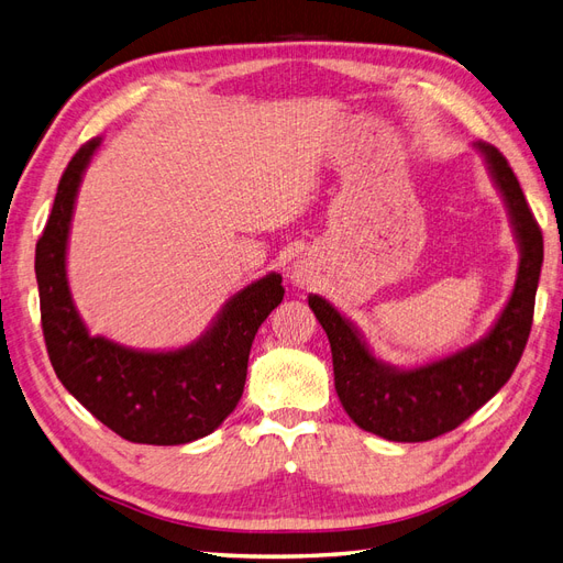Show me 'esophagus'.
Returning <instances> with one entry per match:
<instances>
[{
  "label": "esophagus",
  "mask_w": 563,
  "mask_h": 563,
  "mask_svg": "<svg viewBox=\"0 0 563 563\" xmlns=\"http://www.w3.org/2000/svg\"><path fill=\"white\" fill-rule=\"evenodd\" d=\"M291 279H294V284L305 286V284L310 282V277H308V269H305L302 265H294V269H291Z\"/></svg>",
  "instance_id": "esophagus-1"
}]
</instances>
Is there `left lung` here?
<instances>
[{
    "mask_svg": "<svg viewBox=\"0 0 563 563\" xmlns=\"http://www.w3.org/2000/svg\"><path fill=\"white\" fill-rule=\"evenodd\" d=\"M474 147L505 201L519 246L512 296L476 343L420 366H391L371 352L362 331L327 298H308L329 335L340 404L362 430L387 441H430L455 430L509 380L531 333L542 232L507 159L488 143Z\"/></svg>",
    "mask_w": 563,
    "mask_h": 563,
    "instance_id": "1",
    "label": "left lung"
}]
</instances>
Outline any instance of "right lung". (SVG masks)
<instances>
[{"instance_id":"1","label":"right lung","mask_w":563,"mask_h":563,"mask_svg":"<svg viewBox=\"0 0 563 563\" xmlns=\"http://www.w3.org/2000/svg\"><path fill=\"white\" fill-rule=\"evenodd\" d=\"M100 139L81 145L58 183L35 272L51 366L70 395L133 444L178 446L211 434L242 399L253 338L284 298L282 275L225 300L209 329L176 350H135L91 335L67 282V240L84 172Z\"/></svg>"}]
</instances>
